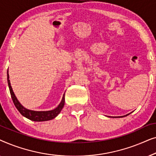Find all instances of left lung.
Returning a JSON list of instances; mask_svg holds the SVG:
<instances>
[{
    "instance_id": "8db88e82",
    "label": "left lung",
    "mask_w": 156,
    "mask_h": 156,
    "mask_svg": "<svg viewBox=\"0 0 156 156\" xmlns=\"http://www.w3.org/2000/svg\"><path fill=\"white\" fill-rule=\"evenodd\" d=\"M128 115H129V114H127V115H126V116H121V117H124V116H128Z\"/></svg>"
}]
</instances>
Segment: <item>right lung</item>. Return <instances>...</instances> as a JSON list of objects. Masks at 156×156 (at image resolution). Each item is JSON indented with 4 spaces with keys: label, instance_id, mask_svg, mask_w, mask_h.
Masks as SVG:
<instances>
[{
    "label": "right lung",
    "instance_id": "right-lung-1",
    "mask_svg": "<svg viewBox=\"0 0 156 156\" xmlns=\"http://www.w3.org/2000/svg\"><path fill=\"white\" fill-rule=\"evenodd\" d=\"M7 77H8V87H9L10 93L11 95V98L13 101L14 105L16 106L18 112L23 115V116L26 117L27 119H30V120L34 121H49L52 120L54 118H55L59 113H60L61 110L62 109L64 105H65V94H64L62 97V100L61 103L59 104L55 109L51 111H47V112H35V111H31L28 110L27 108L23 107V106L20 104V102L18 101L15 94L12 91L11 85H10V82L9 80V74H8V69L7 72Z\"/></svg>",
    "mask_w": 156,
    "mask_h": 156
}]
</instances>
